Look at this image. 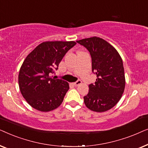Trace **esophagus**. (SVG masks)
<instances>
[{
	"instance_id": "esophagus-1",
	"label": "esophagus",
	"mask_w": 148,
	"mask_h": 148,
	"mask_svg": "<svg viewBox=\"0 0 148 148\" xmlns=\"http://www.w3.org/2000/svg\"><path fill=\"white\" fill-rule=\"evenodd\" d=\"M82 84V81H81V80H77L76 82L73 83V85H74L75 86H78L79 85H80V84Z\"/></svg>"
}]
</instances>
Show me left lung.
<instances>
[{
    "instance_id": "left-lung-1",
    "label": "left lung",
    "mask_w": 148,
    "mask_h": 148,
    "mask_svg": "<svg viewBox=\"0 0 148 148\" xmlns=\"http://www.w3.org/2000/svg\"><path fill=\"white\" fill-rule=\"evenodd\" d=\"M90 52L92 71L97 79L89 85V92L84 103L90 110L102 112L110 110L122 97L125 87L123 60L113 46L98 37L77 41Z\"/></svg>"
}]
</instances>
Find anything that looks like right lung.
Returning <instances> with one entry per match:
<instances>
[{"mask_svg":"<svg viewBox=\"0 0 148 148\" xmlns=\"http://www.w3.org/2000/svg\"><path fill=\"white\" fill-rule=\"evenodd\" d=\"M76 44L74 41L42 42L24 60L18 77L19 86L22 96L34 108L48 112L62 104L69 86L65 81L50 75Z\"/></svg>","mask_w":148,"mask_h":148,"instance_id":"right-lung-1","label":"right lung"}]
</instances>
